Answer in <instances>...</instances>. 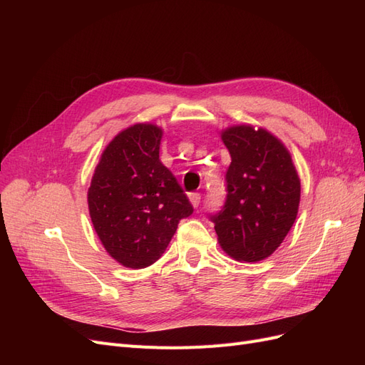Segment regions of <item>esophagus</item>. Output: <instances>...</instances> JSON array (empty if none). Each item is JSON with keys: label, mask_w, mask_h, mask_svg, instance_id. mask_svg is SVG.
I'll list each match as a JSON object with an SVG mask.
<instances>
[{"label": "esophagus", "mask_w": 365, "mask_h": 365, "mask_svg": "<svg viewBox=\"0 0 365 365\" xmlns=\"http://www.w3.org/2000/svg\"><path fill=\"white\" fill-rule=\"evenodd\" d=\"M189 200L193 207H197L201 202V195L200 193H189Z\"/></svg>", "instance_id": "esophagus-1"}]
</instances>
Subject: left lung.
<instances>
[{
	"mask_svg": "<svg viewBox=\"0 0 365 365\" xmlns=\"http://www.w3.org/2000/svg\"><path fill=\"white\" fill-rule=\"evenodd\" d=\"M231 164L227 201L212 220L230 257L260 262L280 247L300 205L302 184L289 150L269 130L235 125L220 130Z\"/></svg>",
	"mask_w": 365,
	"mask_h": 365,
	"instance_id": "left-lung-1",
	"label": "left lung"
}]
</instances>
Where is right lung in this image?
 I'll return each instance as SVG.
<instances>
[{
	"label": "right lung",
	"instance_id": "obj_1",
	"mask_svg": "<svg viewBox=\"0 0 365 365\" xmlns=\"http://www.w3.org/2000/svg\"><path fill=\"white\" fill-rule=\"evenodd\" d=\"M163 129L135 123L109 141L88 189L91 222L106 252L141 269L168 248L180 220L193 213L181 185L160 161Z\"/></svg>",
	"mask_w": 365,
	"mask_h": 365
}]
</instances>
